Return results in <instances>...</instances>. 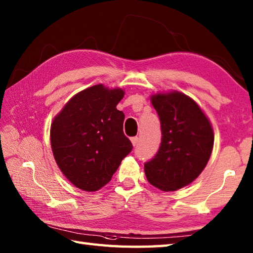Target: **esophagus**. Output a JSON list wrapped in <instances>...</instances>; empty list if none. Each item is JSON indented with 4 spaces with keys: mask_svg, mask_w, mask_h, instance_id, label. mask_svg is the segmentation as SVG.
Wrapping results in <instances>:
<instances>
[{
    "mask_svg": "<svg viewBox=\"0 0 253 253\" xmlns=\"http://www.w3.org/2000/svg\"><path fill=\"white\" fill-rule=\"evenodd\" d=\"M131 142H132V146H133V147H136L137 144H138V142H139V138H138V137H133V138H131Z\"/></svg>",
    "mask_w": 253,
    "mask_h": 253,
    "instance_id": "esophagus-1",
    "label": "esophagus"
}]
</instances>
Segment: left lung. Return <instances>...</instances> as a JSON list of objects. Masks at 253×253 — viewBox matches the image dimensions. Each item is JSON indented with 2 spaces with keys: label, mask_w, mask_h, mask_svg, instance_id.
I'll use <instances>...</instances> for the list:
<instances>
[{
  "label": "left lung",
  "mask_w": 253,
  "mask_h": 253,
  "mask_svg": "<svg viewBox=\"0 0 253 253\" xmlns=\"http://www.w3.org/2000/svg\"><path fill=\"white\" fill-rule=\"evenodd\" d=\"M161 122L162 141L157 155L144 164L148 181L162 191L188 186L211 157L214 132L195 100L178 91L151 95Z\"/></svg>",
  "instance_id": "left-lung-1"
}]
</instances>
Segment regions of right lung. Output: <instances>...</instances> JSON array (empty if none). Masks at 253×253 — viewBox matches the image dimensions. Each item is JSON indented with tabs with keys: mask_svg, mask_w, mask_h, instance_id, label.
I'll use <instances>...</instances> for the list:
<instances>
[{
	"mask_svg": "<svg viewBox=\"0 0 253 253\" xmlns=\"http://www.w3.org/2000/svg\"><path fill=\"white\" fill-rule=\"evenodd\" d=\"M124 94L121 88L92 85L75 94L51 124L55 162L79 189H101L131 151L123 131L125 115L116 109Z\"/></svg>",
	"mask_w": 253,
	"mask_h": 253,
	"instance_id": "add662e5",
	"label": "right lung"
}]
</instances>
